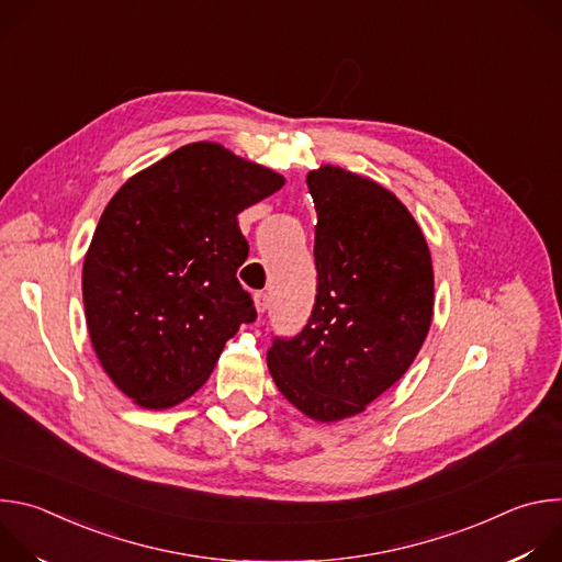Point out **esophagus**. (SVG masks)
Wrapping results in <instances>:
<instances>
[{"label":"esophagus","mask_w":562,"mask_h":562,"mask_svg":"<svg viewBox=\"0 0 562 562\" xmlns=\"http://www.w3.org/2000/svg\"><path fill=\"white\" fill-rule=\"evenodd\" d=\"M254 306L258 313H265L269 308V295L267 293H256L254 295Z\"/></svg>","instance_id":"obj_1"}]
</instances>
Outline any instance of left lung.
<instances>
[{
	"label": "left lung",
	"mask_w": 562,
	"mask_h": 562,
	"mask_svg": "<svg viewBox=\"0 0 562 562\" xmlns=\"http://www.w3.org/2000/svg\"><path fill=\"white\" fill-rule=\"evenodd\" d=\"M315 204L317 295L293 340H273L271 378L315 423L367 409L407 373L434 317V265L409 209L371 178L308 171Z\"/></svg>",
	"instance_id": "obj_1"
}]
</instances>
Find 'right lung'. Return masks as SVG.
Listing matches in <instances>:
<instances>
[{"instance_id": "add662e5", "label": "right lung", "mask_w": 562, "mask_h": 562, "mask_svg": "<svg viewBox=\"0 0 562 562\" xmlns=\"http://www.w3.org/2000/svg\"><path fill=\"white\" fill-rule=\"evenodd\" d=\"M284 176L217 142L180 146L106 204L82 267L87 327L113 384L171 409L211 375L256 308L235 273L249 256L237 215Z\"/></svg>"}]
</instances>
